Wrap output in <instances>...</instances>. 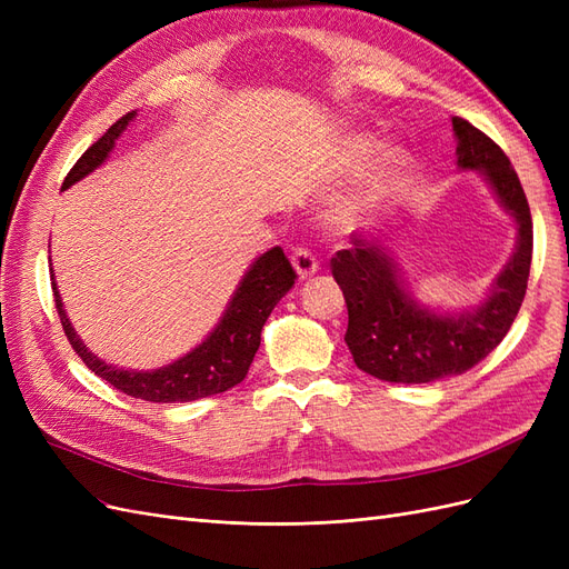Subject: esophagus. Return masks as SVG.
<instances>
[{
  "instance_id": "esophagus-1",
  "label": "esophagus",
  "mask_w": 569,
  "mask_h": 569,
  "mask_svg": "<svg viewBox=\"0 0 569 569\" xmlns=\"http://www.w3.org/2000/svg\"><path fill=\"white\" fill-rule=\"evenodd\" d=\"M291 266H295V270H297V274H299V280H308V278H311V274L318 272L316 256H313L311 251H308V249H303V247H299V249L295 251V256H291Z\"/></svg>"
}]
</instances>
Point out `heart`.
<instances>
[{
	"instance_id": "1",
	"label": "heart",
	"mask_w": 569,
	"mask_h": 569,
	"mask_svg": "<svg viewBox=\"0 0 569 569\" xmlns=\"http://www.w3.org/2000/svg\"><path fill=\"white\" fill-rule=\"evenodd\" d=\"M372 149V144L370 142H360V151H363V153H368ZM358 216V209H353V206H351V209H341L339 211V220H353Z\"/></svg>"
}]
</instances>
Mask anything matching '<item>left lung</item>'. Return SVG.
Instances as JSON below:
<instances>
[{
	"label": "left lung",
	"mask_w": 569,
	"mask_h": 569,
	"mask_svg": "<svg viewBox=\"0 0 569 569\" xmlns=\"http://www.w3.org/2000/svg\"><path fill=\"white\" fill-rule=\"evenodd\" d=\"M451 123L458 168L477 170L518 226L515 251L485 301L453 313L412 297L382 239L353 237L351 249L337 251L332 274L349 308L343 341L356 366L385 382L427 385L468 372L503 341L527 291L533 237L520 178L503 149L485 132L458 116Z\"/></svg>",
	"instance_id": "8db88e82"
}]
</instances>
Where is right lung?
<instances>
[{
	"instance_id": "1",
	"label": "right lung",
	"mask_w": 569,
	"mask_h": 569,
	"mask_svg": "<svg viewBox=\"0 0 569 569\" xmlns=\"http://www.w3.org/2000/svg\"><path fill=\"white\" fill-rule=\"evenodd\" d=\"M137 111H130L99 137V140L82 153L78 163L66 176L61 189L88 178L90 173L109 159L116 140L123 130L132 123ZM297 272L287 261V256L280 247H272L263 256H258L249 266V270L239 280L234 295L230 297L226 311H222L218 325L209 332L201 343L192 351H187L173 363H168L157 370H126L116 368L107 360L94 356L82 339L78 337L73 322L68 320L63 311V301L59 287L54 282V270H51V289H54L57 311L63 325V332L71 341L76 353L82 358L97 377L113 385L118 391L142 401L153 403H187L203 399L232 389L247 377L251 360L261 347V330L272 313V308L295 287Z\"/></svg>"
}]
</instances>
